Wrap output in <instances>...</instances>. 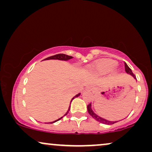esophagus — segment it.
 Here are the masks:
<instances>
[{"mask_svg":"<svg viewBox=\"0 0 152 152\" xmlns=\"http://www.w3.org/2000/svg\"><path fill=\"white\" fill-rule=\"evenodd\" d=\"M88 89H90L91 91H93V87H92V86H89V87H88Z\"/></svg>","mask_w":152,"mask_h":152,"instance_id":"obj_1","label":"esophagus"}]
</instances>
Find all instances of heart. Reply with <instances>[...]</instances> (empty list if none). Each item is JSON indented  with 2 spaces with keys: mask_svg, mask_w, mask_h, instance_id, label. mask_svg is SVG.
<instances>
[{
  "mask_svg": "<svg viewBox=\"0 0 152 152\" xmlns=\"http://www.w3.org/2000/svg\"><path fill=\"white\" fill-rule=\"evenodd\" d=\"M116 65V61L112 59H105L101 61L93 66V69L95 73L104 74L113 69Z\"/></svg>",
  "mask_w": 152,
  "mask_h": 152,
  "instance_id": "obj_1",
  "label": "heart"
}]
</instances>
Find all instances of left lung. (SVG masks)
Instances as JSON below:
<instances>
[{
    "instance_id": "8db88e82",
    "label": "left lung",
    "mask_w": 152,
    "mask_h": 152,
    "mask_svg": "<svg viewBox=\"0 0 152 152\" xmlns=\"http://www.w3.org/2000/svg\"><path fill=\"white\" fill-rule=\"evenodd\" d=\"M124 68H125V71L127 72V73L132 75L134 77L135 79H136V75H135L133 73L132 69H131V68L129 67V66H127V64H126L125 62H124ZM87 109H88V113L90 114L91 116H92V118H94L95 120H96L97 122H100V123L105 124H113L114 123H115V122H117L116 121L115 122L109 121V120H106V119H104V118L99 117V116L96 115V114H95L94 112L93 111V110L91 109V104H89L87 106Z\"/></svg>"
}]
</instances>
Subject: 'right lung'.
<instances>
[{
    "instance_id": "1",
    "label": "right lung",
    "mask_w": 152,
    "mask_h": 152,
    "mask_svg": "<svg viewBox=\"0 0 152 152\" xmlns=\"http://www.w3.org/2000/svg\"><path fill=\"white\" fill-rule=\"evenodd\" d=\"M72 57H71V56H68V55H64V54H57V55H53V56H50V57H47V58H45V60H47V59H59V60H68V59H72ZM80 95V93H79V94H77V95H76L74 97H72V99H71V101H70V102H72V99H73L75 97H78L79 95ZM70 106L69 107V108H68V111L66 112V113L65 114V115H64V116H65V115H66L68 114V111H69V110H70ZM63 116V117H64ZM63 117H61V118H60L59 119H58V120H55V121H54V122H51V123H54V122H57V121H58V120H61L62 118Z\"/></svg>"
}]
</instances>
